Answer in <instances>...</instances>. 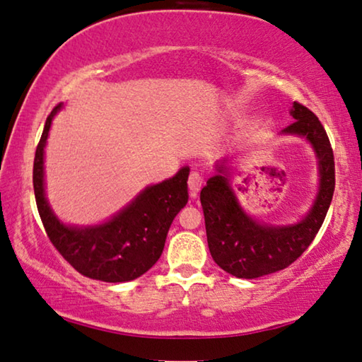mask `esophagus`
Wrapping results in <instances>:
<instances>
[{"mask_svg": "<svg viewBox=\"0 0 362 362\" xmlns=\"http://www.w3.org/2000/svg\"><path fill=\"white\" fill-rule=\"evenodd\" d=\"M202 185H203V175L197 170L190 172V175H188V190H190V195L195 197L197 193L202 190Z\"/></svg>", "mask_w": 362, "mask_h": 362, "instance_id": "obj_1", "label": "esophagus"}]
</instances>
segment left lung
Returning a JSON list of instances; mask_svg holds the SVG:
<instances>
[{"label":"left lung","instance_id":"1","mask_svg":"<svg viewBox=\"0 0 362 362\" xmlns=\"http://www.w3.org/2000/svg\"><path fill=\"white\" fill-rule=\"evenodd\" d=\"M291 115L296 122L286 127L281 134L305 138L319 165V192L304 218L288 226L253 219L240 206L230 185L228 159L216 164V174L199 193L213 260L235 278H260L289 267L315 239L330 208L335 192V160L330 139L315 113L307 107L294 102Z\"/></svg>","mask_w":362,"mask_h":362}]
</instances>
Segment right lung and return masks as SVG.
<instances>
[{
	"label": "right lung",
	"mask_w": 362,
	"mask_h": 362,
	"mask_svg": "<svg viewBox=\"0 0 362 362\" xmlns=\"http://www.w3.org/2000/svg\"><path fill=\"white\" fill-rule=\"evenodd\" d=\"M58 104L47 117L34 159V193L43 228L64 260L84 276L105 283L136 279L159 260L172 221L188 202V167L172 179L149 185L105 223L68 226L53 213L45 197L43 156Z\"/></svg>",
	"instance_id": "1"
}]
</instances>
